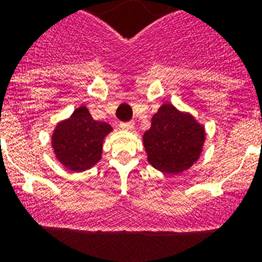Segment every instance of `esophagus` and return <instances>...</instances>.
I'll list each match as a JSON object with an SVG mask.
<instances>
[{"instance_id": "1", "label": "esophagus", "mask_w": 262, "mask_h": 262, "mask_svg": "<svg viewBox=\"0 0 262 262\" xmlns=\"http://www.w3.org/2000/svg\"><path fill=\"white\" fill-rule=\"evenodd\" d=\"M120 128L124 129V130H132L134 128L133 121H126V122H120Z\"/></svg>"}]
</instances>
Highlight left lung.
Returning a JSON list of instances; mask_svg holds the SVG:
<instances>
[{
  "instance_id": "obj_1",
  "label": "left lung",
  "mask_w": 262,
  "mask_h": 262,
  "mask_svg": "<svg viewBox=\"0 0 262 262\" xmlns=\"http://www.w3.org/2000/svg\"><path fill=\"white\" fill-rule=\"evenodd\" d=\"M204 142V129L188 113L163 104L144 134L147 161L166 174H178L196 162Z\"/></svg>"
}]
</instances>
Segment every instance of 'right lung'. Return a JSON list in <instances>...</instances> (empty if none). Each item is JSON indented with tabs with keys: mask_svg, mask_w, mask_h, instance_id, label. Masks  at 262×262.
Masks as SVG:
<instances>
[{
	"mask_svg": "<svg viewBox=\"0 0 262 262\" xmlns=\"http://www.w3.org/2000/svg\"><path fill=\"white\" fill-rule=\"evenodd\" d=\"M112 126L96 121L85 106L77 108L52 134L56 158L71 171H84L96 165L103 153V140Z\"/></svg>",
	"mask_w": 262,
	"mask_h": 262,
	"instance_id": "obj_1",
	"label": "right lung"
}]
</instances>
